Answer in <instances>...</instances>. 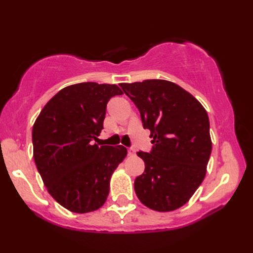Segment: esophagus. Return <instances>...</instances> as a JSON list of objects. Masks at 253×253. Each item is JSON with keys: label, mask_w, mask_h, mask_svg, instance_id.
I'll use <instances>...</instances> for the list:
<instances>
[{"label": "esophagus", "mask_w": 253, "mask_h": 253, "mask_svg": "<svg viewBox=\"0 0 253 253\" xmlns=\"http://www.w3.org/2000/svg\"><path fill=\"white\" fill-rule=\"evenodd\" d=\"M128 154L133 155V154H135V150H133L132 148H129V149H128Z\"/></svg>", "instance_id": "obj_1"}]
</instances>
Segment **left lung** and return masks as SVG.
Returning <instances> with one entry per match:
<instances>
[{
  "mask_svg": "<svg viewBox=\"0 0 253 253\" xmlns=\"http://www.w3.org/2000/svg\"><path fill=\"white\" fill-rule=\"evenodd\" d=\"M140 112L153 138L152 151H139L143 174L135 180L139 200L158 212L184 206L201 185L212 151L206 109L188 91L169 80L120 84Z\"/></svg>",
  "mask_w": 253,
  "mask_h": 253,
  "instance_id": "8db88e82",
  "label": "left lung"
}]
</instances>
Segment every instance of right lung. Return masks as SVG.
Here are the masks:
<instances>
[{
	"label": "right lung",
	"instance_id": "obj_1",
	"mask_svg": "<svg viewBox=\"0 0 253 253\" xmlns=\"http://www.w3.org/2000/svg\"><path fill=\"white\" fill-rule=\"evenodd\" d=\"M123 94L116 84H75L47 102L32 127L34 159L47 191L74 213L100 209L111 177L127 155L123 146L99 147L106 104Z\"/></svg>",
	"mask_w": 253,
	"mask_h": 253
}]
</instances>
